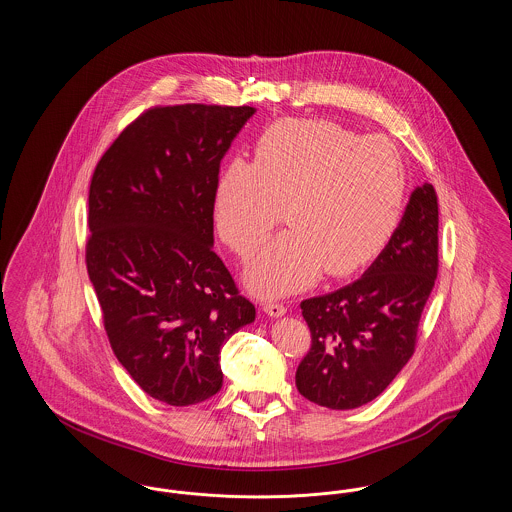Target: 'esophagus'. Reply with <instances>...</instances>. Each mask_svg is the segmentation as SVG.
I'll list each match as a JSON object with an SVG mask.
<instances>
[{
    "instance_id": "obj_1",
    "label": "esophagus",
    "mask_w": 512,
    "mask_h": 512,
    "mask_svg": "<svg viewBox=\"0 0 512 512\" xmlns=\"http://www.w3.org/2000/svg\"><path fill=\"white\" fill-rule=\"evenodd\" d=\"M263 311L270 315V317H282V315H286V305L284 303H280V301H265L263 303Z\"/></svg>"
}]
</instances>
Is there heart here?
Segmentation results:
<instances>
[{
	"instance_id": "1",
	"label": "heart",
	"mask_w": 512,
	"mask_h": 512,
	"mask_svg": "<svg viewBox=\"0 0 512 512\" xmlns=\"http://www.w3.org/2000/svg\"><path fill=\"white\" fill-rule=\"evenodd\" d=\"M407 171L395 144L359 136L338 122L286 119L257 140L253 165L230 161L215 190L219 234L240 257L253 255L282 220L276 236L247 268L261 295L309 286L320 270L349 276L380 255L401 220Z\"/></svg>"
}]
</instances>
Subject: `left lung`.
<instances>
[{
    "label": "left lung",
    "mask_w": 512,
    "mask_h": 512,
    "mask_svg": "<svg viewBox=\"0 0 512 512\" xmlns=\"http://www.w3.org/2000/svg\"><path fill=\"white\" fill-rule=\"evenodd\" d=\"M438 224V194L422 184L390 244L359 280L301 301L311 347L295 386L305 399L336 411L357 409L409 363L438 278Z\"/></svg>",
    "instance_id": "1"
}]
</instances>
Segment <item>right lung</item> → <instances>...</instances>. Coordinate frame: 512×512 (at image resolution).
Masks as SVG:
<instances>
[{
    "mask_svg": "<svg viewBox=\"0 0 512 512\" xmlns=\"http://www.w3.org/2000/svg\"><path fill=\"white\" fill-rule=\"evenodd\" d=\"M249 105H155L103 153L88 194V276L103 328L149 397L188 407L222 388L220 349L255 305L213 251L215 190Z\"/></svg>",
    "mask_w": 512,
    "mask_h": 512,
    "instance_id": "right-lung-1",
    "label": "right lung"
}]
</instances>
